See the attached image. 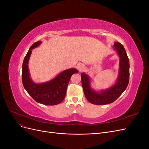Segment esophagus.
Instances as JSON below:
<instances>
[{
    "label": "esophagus",
    "mask_w": 149,
    "mask_h": 149,
    "mask_svg": "<svg viewBox=\"0 0 149 149\" xmlns=\"http://www.w3.org/2000/svg\"><path fill=\"white\" fill-rule=\"evenodd\" d=\"M78 68L79 71H83L85 70V66L83 63H79L78 65Z\"/></svg>",
    "instance_id": "1"
}]
</instances>
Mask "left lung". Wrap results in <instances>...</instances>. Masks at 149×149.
Wrapping results in <instances>:
<instances>
[{
    "mask_svg": "<svg viewBox=\"0 0 149 149\" xmlns=\"http://www.w3.org/2000/svg\"><path fill=\"white\" fill-rule=\"evenodd\" d=\"M114 48L120 57L119 76L116 83L101 93H96L90 87L89 78L85 73L81 74V83L85 97L93 104L103 105L113 102L127 88L129 81V60L124 46L119 42H115Z\"/></svg>",
    "mask_w": 149,
    "mask_h": 149,
    "instance_id": "1",
    "label": "left lung"
}]
</instances>
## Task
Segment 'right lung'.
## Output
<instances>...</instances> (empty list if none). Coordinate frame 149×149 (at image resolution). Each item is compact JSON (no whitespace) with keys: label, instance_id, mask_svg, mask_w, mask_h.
I'll return each instance as SVG.
<instances>
[{"label":"right lung","instance_id":"1","mask_svg":"<svg viewBox=\"0 0 149 149\" xmlns=\"http://www.w3.org/2000/svg\"><path fill=\"white\" fill-rule=\"evenodd\" d=\"M41 43V41L34 43L24 58L22 65V83L26 91L35 101L45 105H56L63 101L71 76L74 73H78V71L74 68L66 70L50 81L42 84L33 83L30 78L28 62L31 49L38 47Z\"/></svg>","mask_w":149,"mask_h":149}]
</instances>
